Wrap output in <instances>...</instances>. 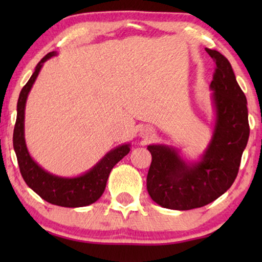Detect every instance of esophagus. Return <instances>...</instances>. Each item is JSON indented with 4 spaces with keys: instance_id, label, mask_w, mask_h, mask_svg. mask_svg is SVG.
<instances>
[{
    "instance_id": "obj_1",
    "label": "esophagus",
    "mask_w": 262,
    "mask_h": 262,
    "mask_svg": "<svg viewBox=\"0 0 262 262\" xmlns=\"http://www.w3.org/2000/svg\"><path fill=\"white\" fill-rule=\"evenodd\" d=\"M152 135H154V132L150 127H143L141 130V136L143 138H150V137H152Z\"/></svg>"
}]
</instances>
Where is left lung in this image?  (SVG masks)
<instances>
[{
    "label": "left lung",
    "instance_id": "left-lung-1",
    "mask_svg": "<svg viewBox=\"0 0 262 262\" xmlns=\"http://www.w3.org/2000/svg\"><path fill=\"white\" fill-rule=\"evenodd\" d=\"M205 50L216 63L210 84L216 125L202 160L187 163L174 148L160 144L148 146L152 160L146 189L154 202L166 209L192 210L220 198L237 177L249 138L247 99L231 64L216 50Z\"/></svg>",
    "mask_w": 262,
    "mask_h": 262
}]
</instances>
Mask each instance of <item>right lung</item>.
Segmentation results:
<instances>
[{
  "label": "right lung",
  "mask_w": 262,
  "mask_h": 262,
  "mask_svg": "<svg viewBox=\"0 0 262 262\" xmlns=\"http://www.w3.org/2000/svg\"><path fill=\"white\" fill-rule=\"evenodd\" d=\"M57 52H49L37 64L33 75L24 88L17 100V114L13 134V145L15 150L20 173L25 182L37 194L50 204L64 207H81L95 203L106 188L111 170L130 151V144H123L111 150L87 173L76 178H60L42 169L28 152L25 142V106L32 85L40 71L42 64Z\"/></svg>",
  "instance_id": "right-lung-1"
}]
</instances>
